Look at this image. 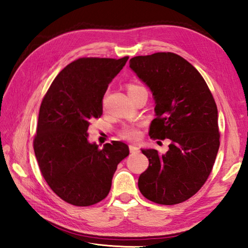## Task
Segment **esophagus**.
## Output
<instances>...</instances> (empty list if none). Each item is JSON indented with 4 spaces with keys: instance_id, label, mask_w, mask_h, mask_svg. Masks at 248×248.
I'll list each match as a JSON object with an SVG mask.
<instances>
[{
    "instance_id": "obj_1",
    "label": "esophagus",
    "mask_w": 248,
    "mask_h": 248,
    "mask_svg": "<svg viewBox=\"0 0 248 248\" xmlns=\"http://www.w3.org/2000/svg\"><path fill=\"white\" fill-rule=\"evenodd\" d=\"M129 150L131 153H136V152H139V148H138L137 144H130L129 145Z\"/></svg>"
}]
</instances>
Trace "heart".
Returning a JSON list of instances; mask_svg holds the SVG:
<instances>
[{"instance_id": "b5f03b06", "label": "heart", "mask_w": 248, "mask_h": 248, "mask_svg": "<svg viewBox=\"0 0 248 248\" xmlns=\"http://www.w3.org/2000/svg\"><path fill=\"white\" fill-rule=\"evenodd\" d=\"M138 87H141V86L130 85L128 89V92L131 90H134V89H138ZM138 136H139V132H138L137 128L133 127V125H125V127H124L123 130H121V137L124 138V139L134 140V139H137Z\"/></svg>"}]
</instances>
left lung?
<instances>
[{"instance_id":"left-lung-1","label":"left lung","mask_w":248,"mask_h":248,"mask_svg":"<svg viewBox=\"0 0 248 248\" xmlns=\"http://www.w3.org/2000/svg\"><path fill=\"white\" fill-rule=\"evenodd\" d=\"M129 64L153 95L156 118L150 137L170 140L165 154L141 149L149 167L138 186L155 203H180L202 187L215 164L220 146L216 102L201 74L178 54L134 57Z\"/></svg>"}]
</instances>
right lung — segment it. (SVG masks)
<instances>
[{
  "label": "right lung",
  "mask_w": 248,
  "mask_h": 248,
  "mask_svg": "<svg viewBox=\"0 0 248 248\" xmlns=\"http://www.w3.org/2000/svg\"><path fill=\"white\" fill-rule=\"evenodd\" d=\"M127 61L78 59L57 75L41 103L33 150L49 187L68 203L87 207L106 198L117 165L129 155L124 142L99 149L87 132L91 119L103 115L109 83Z\"/></svg>",
  "instance_id": "add662e5"
}]
</instances>
